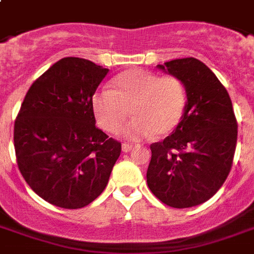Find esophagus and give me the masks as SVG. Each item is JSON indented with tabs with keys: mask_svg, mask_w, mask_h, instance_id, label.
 <instances>
[{
	"mask_svg": "<svg viewBox=\"0 0 254 254\" xmlns=\"http://www.w3.org/2000/svg\"><path fill=\"white\" fill-rule=\"evenodd\" d=\"M134 146L133 145H129V143H123V151L124 153H129L130 150H133Z\"/></svg>",
	"mask_w": 254,
	"mask_h": 254,
	"instance_id": "34e87169",
	"label": "esophagus"
}]
</instances>
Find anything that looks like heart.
Here are the masks:
<instances>
[{
    "instance_id": "heart-1",
    "label": "heart",
    "mask_w": 254,
    "mask_h": 254,
    "mask_svg": "<svg viewBox=\"0 0 254 254\" xmlns=\"http://www.w3.org/2000/svg\"><path fill=\"white\" fill-rule=\"evenodd\" d=\"M115 89H100L92 96L96 121L104 130L116 133L131 116L124 129L129 139L167 135L177 129L185 115L187 92L175 76H159L145 69H127L113 80Z\"/></svg>"
}]
</instances>
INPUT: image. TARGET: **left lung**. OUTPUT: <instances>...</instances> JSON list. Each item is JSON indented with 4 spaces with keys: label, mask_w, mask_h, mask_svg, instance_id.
Wrapping results in <instances>:
<instances>
[{
    "label": "left lung",
    "mask_w": 254,
    "mask_h": 254,
    "mask_svg": "<svg viewBox=\"0 0 254 254\" xmlns=\"http://www.w3.org/2000/svg\"><path fill=\"white\" fill-rule=\"evenodd\" d=\"M185 84L187 104L177 129L151 143L147 186L174 208H189L212 197L228 177L237 142L232 101L216 75L195 58L158 64Z\"/></svg>",
    "instance_id": "8db88e82"
}]
</instances>
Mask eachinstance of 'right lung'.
I'll return each instance as SVG.
<instances>
[{
	"mask_svg": "<svg viewBox=\"0 0 254 254\" xmlns=\"http://www.w3.org/2000/svg\"><path fill=\"white\" fill-rule=\"evenodd\" d=\"M108 68L63 58L34 81L14 124L18 169L34 192L76 209L107 187L121 143L96 127L92 96Z\"/></svg>",
	"mask_w": 254,
	"mask_h": 254,
	"instance_id": "obj_1",
	"label": "right lung"
}]
</instances>
